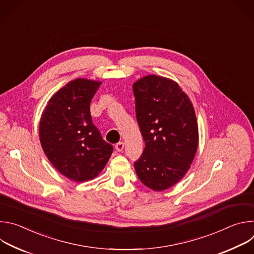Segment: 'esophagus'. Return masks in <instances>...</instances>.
Segmentation results:
<instances>
[{
	"instance_id": "1",
	"label": "esophagus",
	"mask_w": 254,
	"mask_h": 254,
	"mask_svg": "<svg viewBox=\"0 0 254 254\" xmlns=\"http://www.w3.org/2000/svg\"><path fill=\"white\" fill-rule=\"evenodd\" d=\"M124 148H125V143L123 141H120L116 144V149H117L118 152H123Z\"/></svg>"
}]
</instances>
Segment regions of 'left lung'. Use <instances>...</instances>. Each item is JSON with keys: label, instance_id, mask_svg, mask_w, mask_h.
<instances>
[{"label": "left lung", "instance_id": "left-lung-1", "mask_svg": "<svg viewBox=\"0 0 254 254\" xmlns=\"http://www.w3.org/2000/svg\"><path fill=\"white\" fill-rule=\"evenodd\" d=\"M132 90L146 143L134 170L143 185L164 191L186 175L195 158L199 132L194 106L176 81L163 76L141 77Z\"/></svg>", "mask_w": 254, "mask_h": 254}]
</instances>
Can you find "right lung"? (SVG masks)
Returning <instances> with one entry per match:
<instances>
[{
  "label": "right lung",
  "instance_id": "right-lung-1",
  "mask_svg": "<svg viewBox=\"0 0 254 254\" xmlns=\"http://www.w3.org/2000/svg\"><path fill=\"white\" fill-rule=\"evenodd\" d=\"M100 84L86 78L69 81L49 99L40 120L39 136L46 157L74 182L97 177L114 151L90 115V101Z\"/></svg>",
  "mask_w": 254,
  "mask_h": 254
}]
</instances>
